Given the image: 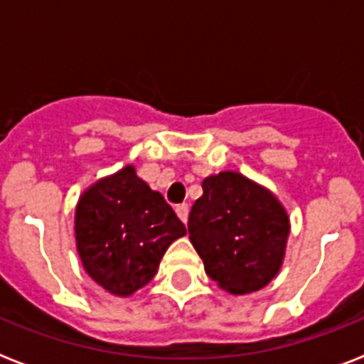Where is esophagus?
I'll list each match as a JSON object with an SVG mask.
<instances>
[{"label":"esophagus","instance_id":"esophagus-1","mask_svg":"<svg viewBox=\"0 0 364 364\" xmlns=\"http://www.w3.org/2000/svg\"><path fill=\"white\" fill-rule=\"evenodd\" d=\"M176 213H177V217H179V219H181L183 223H187V219H188V204L176 205Z\"/></svg>","mask_w":364,"mask_h":364}]
</instances>
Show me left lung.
Segmentation results:
<instances>
[{"instance_id":"left-lung-1","label":"left lung","mask_w":364,"mask_h":364,"mask_svg":"<svg viewBox=\"0 0 364 364\" xmlns=\"http://www.w3.org/2000/svg\"><path fill=\"white\" fill-rule=\"evenodd\" d=\"M188 215V238L205 274L232 294L259 291L282 266L289 219L266 188L236 171L205 177Z\"/></svg>"}]
</instances>
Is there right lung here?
<instances>
[{
	"mask_svg": "<svg viewBox=\"0 0 364 364\" xmlns=\"http://www.w3.org/2000/svg\"><path fill=\"white\" fill-rule=\"evenodd\" d=\"M187 228L164 196L151 191L132 166L88 188L75 211L82 266L94 282L119 296L147 285L162 255Z\"/></svg>",
	"mask_w": 364,
	"mask_h": 364,
	"instance_id": "right-lung-1",
	"label": "right lung"
}]
</instances>
